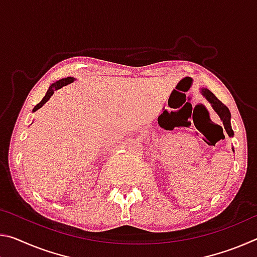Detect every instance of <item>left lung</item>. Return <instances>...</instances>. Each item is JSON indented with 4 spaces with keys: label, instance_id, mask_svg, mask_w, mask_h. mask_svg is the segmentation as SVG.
<instances>
[{
    "label": "left lung",
    "instance_id": "8db88e82",
    "mask_svg": "<svg viewBox=\"0 0 257 257\" xmlns=\"http://www.w3.org/2000/svg\"><path fill=\"white\" fill-rule=\"evenodd\" d=\"M203 95L206 97L208 102L212 104V107L214 108V111L219 114L220 119L222 120V123L224 125V129L230 137L233 136V132L231 129V124H230V118H231V114H230L229 108L224 105V104L217 99L214 94L210 92L208 89H203Z\"/></svg>",
    "mask_w": 257,
    "mask_h": 257
}]
</instances>
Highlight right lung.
<instances>
[{
    "label": "right lung",
    "instance_id": "right-lung-1",
    "mask_svg": "<svg viewBox=\"0 0 257 257\" xmlns=\"http://www.w3.org/2000/svg\"><path fill=\"white\" fill-rule=\"evenodd\" d=\"M75 80L73 79L72 77H68V78H63V79H61V80H59V81H56V82H54V84H52L51 86H50V88L47 89V92H46V95L44 97H43V99L42 101L37 104L36 106L34 107V112L36 111V110H38V108L40 107H42L43 105H44V104L49 101L50 99V97L52 96V95H53V93H54V90H58V89H60V88H62L63 86H66V85H68V84H71V82Z\"/></svg>",
    "mask_w": 257,
    "mask_h": 257
}]
</instances>
